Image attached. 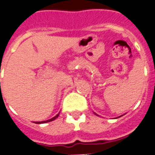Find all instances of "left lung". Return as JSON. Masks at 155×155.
Wrapping results in <instances>:
<instances>
[{
    "label": "left lung",
    "mask_w": 155,
    "mask_h": 155,
    "mask_svg": "<svg viewBox=\"0 0 155 155\" xmlns=\"http://www.w3.org/2000/svg\"><path fill=\"white\" fill-rule=\"evenodd\" d=\"M96 115H97V114H96ZM121 117V116H120V117Z\"/></svg>",
    "instance_id": "left-lung-1"
}]
</instances>
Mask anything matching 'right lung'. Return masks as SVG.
Segmentation results:
<instances>
[{
	"mask_svg": "<svg viewBox=\"0 0 155 155\" xmlns=\"http://www.w3.org/2000/svg\"><path fill=\"white\" fill-rule=\"evenodd\" d=\"M60 113L58 114H57V115L55 116V117H53V118H51V119L49 120H44V121H35V124H44V123H47V122H50V121H53V120H54L55 119H57V118L58 117V116H59Z\"/></svg>",
	"mask_w": 155,
	"mask_h": 155,
	"instance_id": "1",
	"label": "right lung"
}]
</instances>
